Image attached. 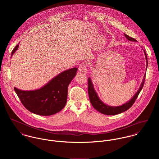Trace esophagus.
<instances>
[{
    "label": "esophagus",
    "instance_id": "34e87169",
    "mask_svg": "<svg viewBox=\"0 0 159 159\" xmlns=\"http://www.w3.org/2000/svg\"><path fill=\"white\" fill-rule=\"evenodd\" d=\"M87 63L86 62H83L81 63V64H80L78 70L84 73H86L87 71H88V66H87Z\"/></svg>",
    "mask_w": 159,
    "mask_h": 159
}]
</instances>
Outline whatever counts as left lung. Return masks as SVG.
<instances>
[{"mask_svg": "<svg viewBox=\"0 0 159 159\" xmlns=\"http://www.w3.org/2000/svg\"><path fill=\"white\" fill-rule=\"evenodd\" d=\"M124 35L127 38V39H128L130 41L137 42L136 40H135L134 38L130 37V36L127 35V34H124ZM144 54L146 56L147 67H148V58H147L146 53L144 50ZM145 77H146V75L144 76V79L143 80V82L141 84V86H140L139 90L137 91L135 95L133 97V98L129 102H128L125 103V104H124L121 106H119V107H110V106H108V105H105V103H103L98 98L97 93L95 92V91L93 89L91 78H89L88 79V93H89V99H90V102H91L92 105L96 110L100 112L101 113L106 114V115H116V114L121 113L122 112H124V111L128 110L134 105L139 92L143 89V87L144 83Z\"/></svg>", "mask_w": 159, "mask_h": 159, "instance_id": "1", "label": "left lung"}]
</instances>
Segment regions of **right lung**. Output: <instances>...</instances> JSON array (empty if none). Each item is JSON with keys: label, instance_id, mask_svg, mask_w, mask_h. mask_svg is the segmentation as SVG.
<instances>
[{"label": "right lung", "instance_id": "right-lung-1", "mask_svg": "<svg viewBox=\"0 0 159 159\" xmlns=\"http://www.w3.org/2000/svg\"><path fill=\"white\" fill-rule=\"evenodd\" d=\"M16 46L11 55L18 49ZM77 68L66 70L54 78L40 89L21 91L14 89L24 107L29 111L40 116H50L62 110L67 103L68 86L76 75Z\"/></svg>", "mask_w": 159, "mask_h": 159}]
</instances>
